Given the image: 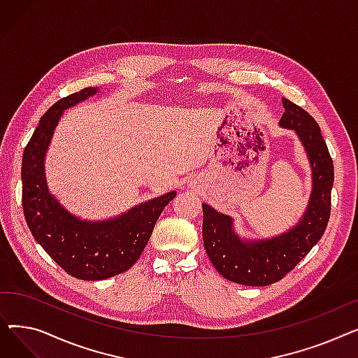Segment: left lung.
I'll list each match as a JSON object with an SVG mask.
<instances>
[{
	"label": "left lung",
	"mask_w": 358,
	"mask_h": 358,
	"mask_svg": "<svg viewBox=\"0 0 358 358\" xmlns=\"http://www.w3.org/2000/svg\"><path fill=\"white\" fill-rule=\"evenodd\" d=\"M280 126L293 129L302 141L310 165L313 189L303 219L287 234L267 239L241 241L232 219L203 204V242L215 268L227 280L245 286H268L290 273L322 238L331 215L334 164L315 119L302 107L281 99Z\"/></svg>",
	"instance_id": "obj_1"
}]
</instances>
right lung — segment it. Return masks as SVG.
<instances>
[{"label": "right lung", "mask_w": 358, "mask_h": 358, "mask_svg": "<svg viewBox=\"0 0 358 358\" xmlns=\"http://www.w3.org/2000/svg\"><path fill=\"white\" fill-rule=\"evenodd\" d=\"M96 92L97 88L88 87L56 101L39 120L22 164V199L27 227L56 264L80 280H104L134 266L164 208L177 194L166 193L104 222L73 217L49 194L43 161L55 126L64 110Z\"/></svg>", "instance_id": "right-lung-1"}]
</instances>
